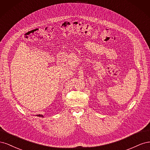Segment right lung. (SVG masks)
Listing matches in <instances>:
<instances>
[{
	"label": "right lung",
	"instance_id": "add662e5",
	"mask_svg": "<svg viewBox=\"0 0 150 150\" xmlns=\"http://www.w3.org/2000/svg\"><path fill=\"white\" fill-rule=\"evenodd\" d=\"M37 116H39V117H43V116H42V115H38Z\"/></svg>",
	"mask_w": 150,
	"mask_h": 150
}]
</instances>
